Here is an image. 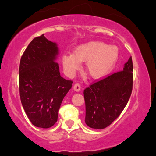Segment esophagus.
Segmentation results:
<instances>
[{"label":"esophagus","instance_id":"esophagus-1","mask_svg":"<svg viewBox=\"0 0 156 156\" xmlns=\"http://www.w3.org/2000/svg\"><path fill=\"white\" fill-rule=\"evenodd\" d=\"M73 89H74V90L76 91V92H79L80 90V85L79 83H76L74 85V87H73Z\"/></svg>","mask_w":156,"mask_h":156}]
</instances>
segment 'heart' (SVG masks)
<instances>
[{"instance_id": "heart-1", "label": "heart", "mask_w": 156, "mask_h": 156, "mask_svg": "<svg viewBox=\"0 0 156 156\" xmlns=\"http://www.w3.org/2000/svg\"><path fill=\"white\" fill-rule=\"evenodd\" d=\"M119 57V50L101 41H91L79 44L73 53L62 55V62L64 73L71 77L80 67V62H86L85 69L93 79L103 78L115 65Z\"/></svg>"}]
</instances>
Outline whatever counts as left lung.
Masks as SVG:
<instances>
[{
  "mask_svg": "<svg viewBox=\"0 0 156 156\" xmlns=\"http://www.w3.org/2000/svg\"><path fill=\"white\" fill-rule=\"evenodd\" d=\"M133 87L131 56L122 71L92 83L83 91L85 122L89 127L103 129L119 117L128 103Z\"/></svg>",
  "mask_w": 156,
  "mask_h": 156,
  "instance_id": "left-lung-1",
  "label": "left lung"
}]
</instances>
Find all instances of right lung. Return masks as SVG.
Returning <instances> with one entry per match:
<instances>
[{
    "label": "right lung",
    "mask_w": 156,
    "mask_h": 156,
    "mask_svg": "<svg viewBox=\"0 0 156 156\" xmlns=\"http://www.w3.org/2000/svg\"><path fill=\"white\" fill-rule=\"evenodd\" d=\"M58 54V44L42 34L30 42L21 57V103L29 120L38 128H51L56 122L62 102L72 87V80L61 76Z\"/></svg>",
    "instance_id": "1"
}]
</instances>
